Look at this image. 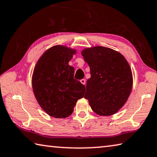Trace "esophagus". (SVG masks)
Returning <instances> with one entry per match:
<instances>
[{
  "instance_id": "1",
  "label": "esophagus",
  "mask_w": 157,
  "mask_h": 157,
  "mask_svg": "<svg viewBox=\"0 0 157 157\" xmlns=\"http://www.w3.org/2000/svg\"><path fill=\"white\" fill-rule=\"evenodd\" d=\"M80 81H81V83L83 84V85H86V79H81Z\"/></svg>"
}]
</instances>
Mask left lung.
Listing matches in <instances>:
<instances>
[{
  "label": "left lung",
  "mask_w": 157,
  "mask_h": 157,
  "mask_svg": "<svg viewBox=\"0 0 157 157\" xmlns=\"http://www.w3.org/2000/svg\"><path fill=\"white\" fill-rule=\"evenodd\" d=\"M81 55L90 69L85 98L100 116L116 114L125 105L133 86L132 72L125 58L103 46L85 48Z\"/></svg>",
  "instance_id": "1"
}]
</instances>
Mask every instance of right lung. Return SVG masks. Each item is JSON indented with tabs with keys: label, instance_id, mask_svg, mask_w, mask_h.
I'll use <instances>...</instances> for the list:
<instances>
[{
	"label": "right lung",
	"instance_id": "right-lung-1",
	"mask_svg": "<svg viewBox=\"0 0 157 157\" xmlns=\"http://www.w3.org/2000/svg\"><path fill=\"white\" fill-rule=\"evenodd\" d=\"M76 49L57 45L42 54L32 77L34 94L49 116L63 119L72 114L77 101L84 97L86 86L74 78V68L69 61Z\"/></svg>",
	"mask_w": 157,
	"mask_h": 157
}]
</instances>
